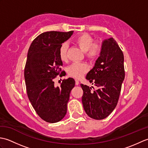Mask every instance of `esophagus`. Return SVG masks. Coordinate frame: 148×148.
<instances>
[{
	"mask_svg": "<svg viewBox=\"0 0 148 148\" xmlns=\"http://www.w3.org/2000/svg\"><path fill=\"white\" fill-rule=\"evenodd\" d=\"M79 84V81L78 80H77V79H76V85H78V84Z\"/></svg>",
	"mask_w": 148,
	"mask_h": 148,
	"instance_id": "1",
	"label": "esophagus"
}]
</instances>
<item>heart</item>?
Wrapping results in <instances>:
<instances>
[{
	"mask_svg": "<svg viewBox=\"0 0 148 148\" xmlns=\"http://www.w3.org/2000/svg\"><path fill=\"white\" fill-rule=\"evenodd\" d=\"M92 36L88 34H83L77 37L75 42L79 48L85 52L86 58L94 60L99 57L101 54L102 46L99 41L93 42ZM69 46L67 42H64L60 47L59 56L63 62H66L68 59ZM89 70V66L86 63H74L72 64L67 69L69 76L76 79H80Z\"/></svg>",
	"mask_w": 148,
	"mask_h": 148,
	"instance_id": "1",
	"label": "heart"
}]
</instances>
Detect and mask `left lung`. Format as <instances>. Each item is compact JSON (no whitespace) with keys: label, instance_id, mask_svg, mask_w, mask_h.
Wrapping results in <instances>:
<instances>
[{"label":"left lung","instance_id":"1","mask_svg":"<svg viewBox=\"0 0 148 148\" xmlns=\"http://www.w3.org/2000/svg\"><path fill=\"white\" fill-rule=\"evenodd\" d=\"M102 46L101 54L86 77L98 89L92 90L81 84L84 111L98 120L108 117L115 109L125 78L124 56L118 43L111 37L103 40Z\"/></svg>","mask_w":148,"mask_h":148}]
</instances>
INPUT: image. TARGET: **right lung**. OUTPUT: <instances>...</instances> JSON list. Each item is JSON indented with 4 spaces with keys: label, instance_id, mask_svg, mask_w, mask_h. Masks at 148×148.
I'll list each match as a JSON object with an SVG mask.
<instances>
[{
    "label": "right lung",
    "instance_id": "1",
    "mask_svg": "<svg viewBox=\"0 0 148 148\" xmlns=\"http://www.w3.org/2000/svg\"><path fill=\"white\" fill-rule=\"evenodd\" d=\"M72 34L73 31L42 33L33 40L28 51L24 71L27 95L39 117L51 123L64 118L75 86L71 77L62 80L60 87H55L53 81L58 75L64 76L59 49Z\"/></svg>",
    "mask_w": 148,
    "mask_h": 148
}]
</instances>
